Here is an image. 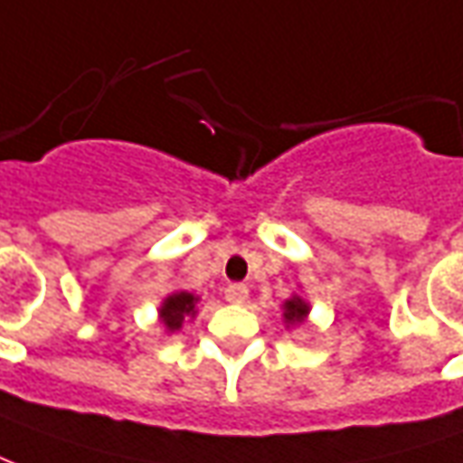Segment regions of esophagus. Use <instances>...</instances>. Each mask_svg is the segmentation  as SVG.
I'll use <instances>...</instances> for the list:
<instances>
[{"label":"esophagus","mask_w":463,"mask_h":463,"mask_svg":"<svg viewBox=\"0 0 463 463\" xmlns=\"http://www.w3.org/2000/svg\"><path fill=\"white\" fill-rule=\"evenodd\" d=\"M224 298L226 302L241 305V302H247V298H250V289H247V285H239V282H234V285H229L224 289Z\"/></svg>","instance_id":"34e87169"}]
</instances>
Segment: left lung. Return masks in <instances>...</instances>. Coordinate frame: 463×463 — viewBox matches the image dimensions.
<instances>
[{
  "label": "left lung",
  "instance_id": "1",
  "mask_svg": "<svg viewBox=\"0 0 463 463\" xmlns=\"http://www.w3.org/2000/svg\"><path fill=\"white\" fill-rule=\"evenodd\" d=\"M282 307H285L287 327H289V325H302L305 323V317H307V312H310V305L302 298H298V295H292Z\"/></svg>",
  "mask_w": 463,
  "mask_h": 463
}]
</instances>
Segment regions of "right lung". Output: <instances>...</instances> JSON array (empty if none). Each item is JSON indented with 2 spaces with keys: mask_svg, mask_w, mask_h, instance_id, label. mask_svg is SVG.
I'll return each instance as SVG.
<instances>
[{
  "mask_svg": "<svg viewBox=\"0 0 463 463\" xmlns=\"http://www.w3.org/2000/svg\"><path fill=\"white\" fill-rule=\"evenodd\" d=\"M196 302L199 298H194L191 292H174L161 302V310H158V317L168 333H176L181 330V325L186 317H194L196 315Z\"/></svg>",
  "mask_w": 463,
  "mask_h": 463,
  "instance_id": "add662e5",
  "label": "right lung"
}]
</instances>
